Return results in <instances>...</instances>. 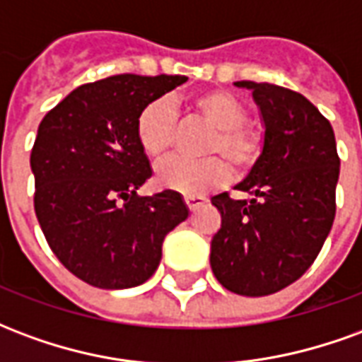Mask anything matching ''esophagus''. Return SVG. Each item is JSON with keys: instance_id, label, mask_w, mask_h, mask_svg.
Wrapping results in <instances>:
<instances>
[{"instance_id": "34e87169", "label": "esophagus", "mask_w": 362, "mask_h": 362, "mask_svg": "<svg viewBox=\"0 0 362 362\" xmlns=\"http://www.w3.org/2000/svg\"><path fill=\"white\" fill-rule=\"evenodd\" d=\"M184 202L188 205L189 211H196L199 205L205 204V197H199V196H186L184 197Z\"/></svg>"}]
</instances>
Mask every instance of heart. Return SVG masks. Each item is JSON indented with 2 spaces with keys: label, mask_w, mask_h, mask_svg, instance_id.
Here are the masks:
<instances>
[{
  "label": "heart",
  "mask_w": 362,
  "mask_h": 362,
  "mask_svg": "<svg viewBox=\"0 0 362 362\" xmlns=\"http://www.w3.org/2000/svg\"><path fill=\"white\" fill-rule=\"evenodd\" d=\"M194 110L205 124L215 127L207 139L205 155L217 157L189 158L174 157L163 160L155 170V178L163 188L180 192L184 196H202L227 180L228 165L235 170H248L259 157L262 137L246 127L248 112L243 103L225 90H209L194 98ZM135 134L141 149L153 158L165 157L176 141V110L170 98H157L137 116ZM221 158L219 159L218 157Z\"/></svg>",
  "instance_id": "b5f03b06"
}]
</instances>
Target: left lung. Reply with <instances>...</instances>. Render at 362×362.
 Segmentation results:
<instances>
[{"instance_id": "obj_1", "label": "left lung", "mask_w": 362, "mask_h": 362, "mask_svg": "<svg viewBox=\"0 0 362 362\" xmlns=\"http://www.w3.org/2000/svg\"><path fill=\"white\" fill-rule=\"evenodd\" d=\"M235 87L252 90L264 141L236 184L250 197H211L221 228L209 262L230 293L266 296L295 283L322 250L334 225L339 157L334 129L308 98L269 83Z\"/></svg>"}]
</instances>
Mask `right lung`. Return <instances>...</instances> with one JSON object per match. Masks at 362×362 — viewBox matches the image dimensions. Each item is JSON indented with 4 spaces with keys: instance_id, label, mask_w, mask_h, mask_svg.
Masks as SVG:
<instances>
[{
    "instance_id": "1",
    "label": "right lung",
    "mask_w": 362,
    "mask_h": 362,
    "mask_svg": "<svg viewBox=\"0 0 362 362\" xmlns=\"http://www.w3.org/2000/svg\"><path fill=\"white\" fill-rule=\"evenodd\" d=\"M184 75H112L81 85L38 126L35 211L52 252L85 283L129 288L149 279L165 236L188 217L174 189L137 196L153 168L135 134L139 112Z\"/></svg>"
}]
</instances>
